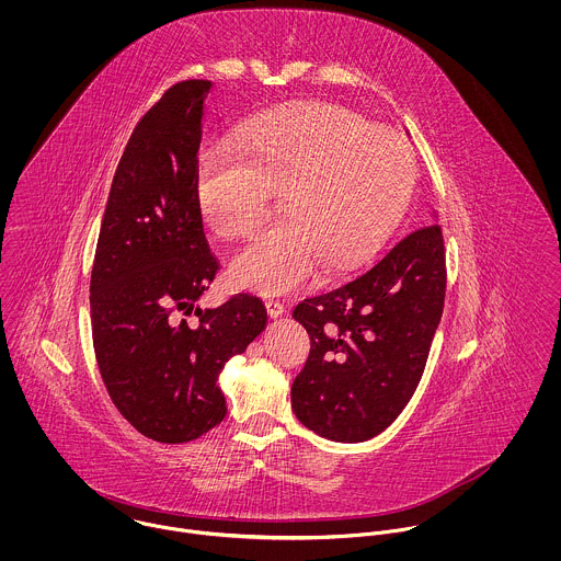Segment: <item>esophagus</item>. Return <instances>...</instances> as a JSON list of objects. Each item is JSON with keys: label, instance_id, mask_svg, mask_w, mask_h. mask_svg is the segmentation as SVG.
Returning <instances> with one entry per match:
<instances>
[{"label": "esophagus", "instance_id": "esophagus-1", "mask_svg": "<svg viewBox=\"0 0 561 561\" xmlns=\"http://www.w3.org/2000/svg\"><path fill=\"white\" fill-rule=\"evenodd\" d=\"M265 309H267V316H270L272 320H276V318H280V316L285 313V305H283L280 300H274V298L265 300Z\"/></svg>", "mask_w": 561, "mask_h": 561}]
</instances>
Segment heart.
<instances>
[{"label":"heart","mask_w":561,"mask_h":561,"mask_svg":"<svg viewBox=\"0 0 561 561\" xmlns=\"http://www.w3.org/2000/svg\"><path fill=\"white\" fill-rule=\"evenodd\" d=\"M414 183L400 134L332 101H294L241 123L236 142L209 145L196 168V205L222 238L250 233L280 192V220L233 256L229 280L287 294L382 250Z\"/></svg>","instance_id":"b5f03b06"}]
</instances>
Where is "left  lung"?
I'll use <instances>...</instances> for the list:
<instances>
[{
    "mask_svg": "<svg viewBox=\"0 0 561 561\" xmlns=\"http://www.w3.org/2000/svg\"><path fill=\"white\" fill-rule=\"evenodd\" d=\"M440 225L391 245L347 283L294 309L311 354L291 387L302 425L336 443L385 432L416 391L445 305Z\"/></svg>",
    "mask_w": 561,
    "mask_h": 561,
    "instance_id": "8db88e82",
    "label": "left lung"
}]
</instances>
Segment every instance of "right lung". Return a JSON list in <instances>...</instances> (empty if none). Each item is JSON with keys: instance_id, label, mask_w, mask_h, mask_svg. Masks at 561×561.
<instances>
[{"instance_id": "add662e5", "label": "right lung", "mask_w": 561, "mask_h": 561, "mask_svg": "<svg viewBox=\"0 0 561 561\" xmlns=\"http://www.w3.org/2000/svg\"><path fill=\"white\" fill-rule=\"evenodd\" d=\"M211 81L174 83L136 125L110 187L90 276L96 365L118 412L147 438L187 443L227 414L218 376L265 330L256 296L198 309L218 259L196 205ZM192 312L199 320L187 324Z\"/></svg>"}]
</instances>
